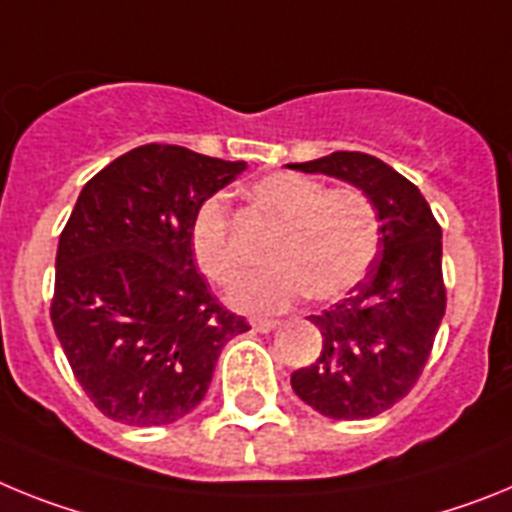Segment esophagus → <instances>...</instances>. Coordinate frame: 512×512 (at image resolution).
<instances>
[{"mask_svg":"<svg viewBox=\"0 0 512 512\" xmlns=\"http://www.w3.org/2000/svg\"><path fill=\"white\" fill-rule=\"evenodd\" d=\"M278 327V322H273V319H252V330L255 332H270Z\"/></svg>","mask_w":512,"mask_h":512,"instance_id":"34e87169","label":"esophagus"}]
</instances>
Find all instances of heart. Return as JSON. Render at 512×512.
<instances>
[{
    "label": "heart",
    "instance_id": "obj_1",
    "mask_svg": "<svg viewBox=\"0 0 512 512\" xmlns=\"http://www.w3.org/2000/svg\"><path fill=\"white\" fill-rule=\"evenodd\" d=\"M250 201L275 226L265 273L239 283L229 301L244 311L283 309L306 293L335 301L363 281L379 250L381 224L371 195L355 185L324 188L317 177L273 172L250 185ZM190 247L208 281L231 286L244 270L226 203L211 195L190 224Z\"/></svg>",
    "mask_w": 512,
    "mask_h": 512
}]
</instances>
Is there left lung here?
I'll list each match as a JSON object with an SVG mask.
<instances>
[{
  "label": "left lung",
  "mask_w": 512,
  "mask_h": 512,
  "mask_svg": "<svg viewBox=\"0 0 512 512\" xmlns=\"http://www.w3.org/2000/svg\"><path fill=\"white\" fill-rule=\"evenodd\" d=\"M345 180L379 211V255L342 301L311 314L322 353L291 373L293 391L332 420H368L410 394L446 314L441 226L407 177L363 151L288 164Z\"/></svg>",
  "instance_id": "8db88e82"
}]
</instances>
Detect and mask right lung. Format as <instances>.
<instances>
[{"mask_svg":"<svg viewBox=\"0 0 512 512\" xmlns=\"http://www.w3.org/2000/svg\"><path fill=\"white\" fill-rule=\"evenodd\" d=\"M244 162L146 144L82 188L56 252L51 322L84 394L115 422L170 425L206 397L221 348L250 330L193 262L190 224Z\"/></svg>","mask_w":512,"mask_h":512,"instance_id":"right-lung-1","label":"right lung"}]
</instances>
